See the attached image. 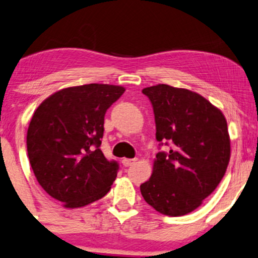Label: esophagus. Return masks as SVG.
Masks as SVG:
<instances>
[{"label": "esophagus", "instance_id": "obj_1", "mask_svg": "<svg viewBox=\"0 0 258 258\" xmlns=\"http://www.w3.org/2000/svg\"><path fill=\"white\" fill-rule=\"evenodd\" d=\"M137 158H123L122 159V165L123 167H130V165L135 164Z\"/></svg>", "mask_w": 258, "mask_h": 258}]
</instances>
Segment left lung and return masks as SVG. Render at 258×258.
I'll list each match as a JSON object with an SVG mask.
<instances>
[{
	"label": "left lung",
	"instance_id": "8db88e82",
	"mask_svg": "<svg viewBox=\"0 0 258 258\" xmlns=\"http://www.w3.org/2000/svg\"><path fill=\"white\" fill-rule=\"evenodd\" d=\"M152 105L159 149L140 193L159 213L180 217L198 208L220 183L230 161L223 113L197 93L158 84L143 89Z\"/></svg>",
	"mask_w": 258,
	"mask_h": 258
}]
</instances>
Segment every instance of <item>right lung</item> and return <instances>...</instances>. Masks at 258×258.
I'll return each instance as SVG.
<instances>
[{
	"label": "right lung",
	"instance_id": "add662e5",
	"mask_svg": "<svg viewBox=\"0 0 258 258\" xmlns=\"http://www.w3.org/2000/svg\"><path fill=\"white\" fill-rule=\"evenodd\" d=\"M125 88H67L35 110L27 131L29 163L39 184L65 207H82L108 193L119 163L101 151L107 109Z\"/></svg>",
	"mask_w": 258,
	"mask_h": 258
}]
</instances>
